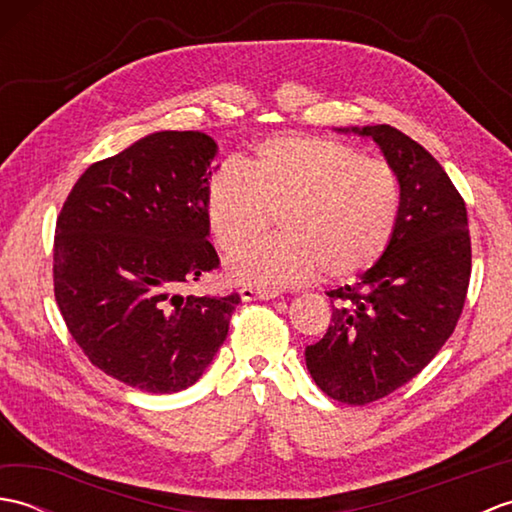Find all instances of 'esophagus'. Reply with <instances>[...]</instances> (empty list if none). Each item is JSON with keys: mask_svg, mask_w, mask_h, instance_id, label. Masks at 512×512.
Returning <instances> with one entry per match:
<instances>
[{"mask_svg": "<svg viewBox=\"0 0 512 512\" xmlns=\"http://www.w3.org/2000/svg\"><path fill=\"white\" fill-rule=\"evenodd\" d=\"M239 297H242V301H268V299H277L279 292L262 290V288H242L239 290Z\"/></svg>", "mask_w": 512, "mask_h": 512, "instance_id": "obj_1", "label": "esophagus"}]
</instances>
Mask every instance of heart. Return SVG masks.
Here are the masks:
<instances>
[{"mask_svg": "<svg viewBox=\"0 0 512 512\" xmlns=\"http://www.w3.org/2000/svg\"><path fill=\"white\" fill-rule=\"evenodd\" d=\"M400 180L385 160L325 138L264 140L244 169L228 162L206 191L215 244L237 253L279 213L281 235L228 262L239 284L275 290L317 277L345 281L378 264L396 235Z\"/></svg>", "mask_w": 512, "mask_h": 512, "instance_id": "b5f03b06", "label": "heart"}]
</instances>
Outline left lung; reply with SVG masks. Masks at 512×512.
Here are the masks:
<instances>
[{
    "instance_id": "left-lung-1",
    "label": "left lung",
    "mask_w": 512,
    "mask_h": 512,
    "mask_svg": "<svg viewBox=\"0 0 512 512\" xmlns=\"http://www.w3.org/2000/svg\"><path fill=\"white\" fill-rule=\"evenodd\" d=\"M372 138L398 173L396 235L354 286L330 290L332 323L306 347L330 398L367 405L420 374L453 334L471 279L466 204L427 149L391 125L339 129Z\"/></svg>"
}]
</instances>
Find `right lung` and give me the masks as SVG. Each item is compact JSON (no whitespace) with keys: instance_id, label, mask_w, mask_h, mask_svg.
Instances as JSON below:
<instances>
[{"instance_id":"obj_1","label":"right lung","mask_w":512,"mask_h":512,"mask_svg":"<svg viewBox=\"0 0 512 512\" xmlns=\"http://www.w3.org/2000/svg\"><path fill=\"white\" fill-rule=\"evenodd\" d=\"M215 154L202 132H154L85 169L57 217L54 299L72 339L149 394L198 383L239 303L178 292L220 266L206 239Z\"/></svg>"}]
</instances>
